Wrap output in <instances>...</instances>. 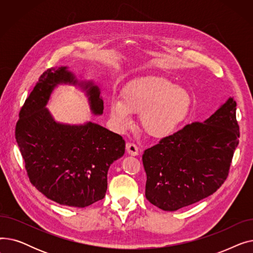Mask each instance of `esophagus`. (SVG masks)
<instances>
[{"label": "esophagus", "instance_id": "obj_1", "mask_svg": "<svg viewBox=\"0 0 253 253\" xmlns=\"http://www.w3.org/2000/svg\"><path fill=\"white\" fill-rule=\"evenodd\" d=\"M126 150H127V152H128V154L131 155V156H137V155L139 154L138 147H137V145H136L135 143H133V142L127 143Z\"/></svg>", "mask_w": 253, "mask_h": 253}]
</instances>
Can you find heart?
Listing matches in <instances>:
<instances>
[{"instance_id":"b5f03b06","label":"heart","mask_w":253,"mask_h":253,"mask_svg":"<svg viewBox=\"0 0 253 253\" xmlns=\"http://www.w3.org/2000/svg\"><path fill=\"white\" fill-rule=\"evenodd\" d=\"M192 108L190 92L161 76H144L127 83L121 99L112 98L110 115L116 123L127 126L131 113H140V124L156 138L174 134L188 119Z\"/></svg>"}]
</instances>
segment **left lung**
<instances>
[{
	"label": "left lung",
	"instance_id": "obj_1",
	"mask_svg": "<svg viewBox=\"0 0 253 253\" xmlns=\"http://www.w3.org/2000/svg\"><path fill=\"white\" fill-rule=\"evenodd\" d=\"M236 106L230 97L203 123L185 125L144 151L145 198L153 205L175 211L221 187L240 137Z\"/></svg>",
	"mask_w": 253,
	"mask_h": 253
}]
</instances>
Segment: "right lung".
<instances>
[{"instance_id": "add662e5", "label": "right lung", "mask_w": 253, "mask_h": 253, "mask_svg": "<svg viewBox=\"0 0 253 253\" xmlns=\"http://www.w3.org/2000/svg\"><path fill=\"white\" fill-rule=\"evenodd\" d=\"M58 84L86 90L91 111L101 115L103 101L92 82L79 83L66 66L45 71L19 112L15 138L30 181L61 205L83 208L104 198L111 164L125 153L121 135L95 123H56L45 108Z\"/></svg>"}]
</instances>
